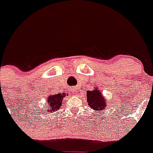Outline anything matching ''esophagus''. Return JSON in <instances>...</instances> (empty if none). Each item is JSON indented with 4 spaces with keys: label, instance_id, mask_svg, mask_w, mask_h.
I'll list each match as a JSON object with an SVG mask.
<instances>
[{
    "label": "esophagus",
    "instance_id": "34e87169",
    "mask_svg": "<svg viewBox=\"0 0 153 153\" xmlns=\"http://www.w3.org/2000/svg\"><path fill=\"white\" fill-rule=\"evenodd\" d=\"M77 88L75 87V86H72V87H71V91L72 93L73 94H75L77 92Z\"/></svg>",
    "mask_w": 153,
    "mask_h": 153
}]
</instances>
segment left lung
I'll use <instances>...</instances> for the list:
<instances>
[{
    "mask_svg": "<svg viewBox=\"0 0 153 153\" xmlns=\"http://www.w3.org/2000/svg\"><path fill=\"white\" fill-rule=\"evenodd\" d=\"M86 102L91 109L96 112H102L104 114L105 109L109 107V103L106 98L103 95L100 89L98 87L94 88L93 91H87L86 92Z\"/></svg>",
    "mask_w": 153,
    "mask_h": 153,
    "instance_id": "obj_1",
    "label": "left lung"
}]
</instances>
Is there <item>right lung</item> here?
<instances>
[{"instance_id": "1", "label": "right lung", "mask_w": 153, "mask_h": 153, "mask_svg": "<svg viewBox=\"0 0 153 153\" xmlns=\"http://www.w3.org/2000/svg\"><path fill=\"white\" fill-rule=\"evenodd\" d=\"M66 94H50V95L47 98L46 105L44 106V109L48 113H52V112H55L56 110H59L60 106L62 105V99L65 98Z\"/></svg>"}]
</instances>
